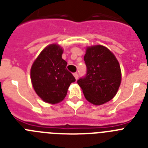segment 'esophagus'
<instances>
[{"label":"esophagus","mask_w":148,"mask_h":148,"mask_svg":"<svg viewBox=\"0 0 148 148\" xmlns=\"http://www.w3.org/2000/svg\"><path fill=\"white\" fill-rule=\"evenodd\" d=\"M73 75H74V77H75V80H78V74H77V73H74V74H73Z\"/></svg>","instance_id":"obj_1"}]
</instances>
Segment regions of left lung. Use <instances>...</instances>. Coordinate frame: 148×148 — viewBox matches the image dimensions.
Here are the masks:
<instances>
[{
  "mask_svg": "<svg viewBox=\"0 0 148 148\" xmlns=\"http://www.w3.org/2000/svg\"><path fill=\"white\" fill-rule=\"evenodd\" d=\"M84 61L87 75L78 81L85 99L94 105H101L114 98L121 82L119 63L108 48L102 45L86 47Z\"/></svg>",
  "mask_w": 148,
  "mask_h": 148,
  "instance_id": "left-lung-1",
  "label": "left lung"
}]
</instances>
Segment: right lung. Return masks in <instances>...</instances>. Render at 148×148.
<instances>
[{
	"label": "right lung",
	"instance_id": "1",
	"mask_svg": "<svg viewBox=\"0 0 148 148\" xmlns=\"http://www.w3.org/2000/svg\"><path fill=\"white\" fill-rule=\"evenodd\" d=\"M63 52L59 44H49L40 52L31 66L32 87L46 103L56 104L62 101L70 84L75 81L66 70L67 63L62 58Z\"/></svg>",
	"mask_w": 148,
	"mask_h": 148
}]
</instances>
